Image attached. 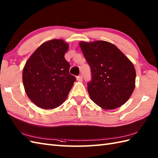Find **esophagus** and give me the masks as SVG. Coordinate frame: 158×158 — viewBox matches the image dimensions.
Instances as JSON below:
<instances>
[{
	"instance_id": "34e87169",
	"label": "esophagus",
	"mask_w": 158,
	"mask_h": 158,
	"mask_svg": "<svg viewBox=\"0 0 158 158\" xmlns=\"http://www.w3.org/2000/svg\"><path fill=\"white\" fill-rule=\"evenodd\" d=\"M77 80L78 81H83V76L82 75H79V76H77Z\"/></svg>"
}]
</instances>
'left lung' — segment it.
<instances>
[{"mask_svg": "<svg viewBox=\"0 0 158 158\" xmlns=\"http://www.w3.org/2000/svg\"><path fill=\"white\" fill-rule=\"evenodd\" d=\"M80 48L91 69L88 91L94 102L106 110L122 106L135 88L136 70L132 62L109 42L81 41Z\"/></svg>", "mask_w": 158, "mask_h": 158, "instance_id": "1", "label": "left lung"}]
</instances>
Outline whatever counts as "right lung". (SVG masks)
<instances>
[{
    "mask_svg": "<svg viewBox=\"0 0 158 158\" xmlns=\"http://www.w3.org/2000/svg\"><path fill=\"white\" fill-rule=\"evenodd\" d=\"M68 49L63 40H50L40 45L26 62L23 87L29 99L40 108L52 109L61 105L76 81L64 58Z\"/></svg>",
    "mask_w": 158,
    "mask_h": 158,
    "instance_id": "obj_1",
    "label": "right lung"
}]
</instances>
